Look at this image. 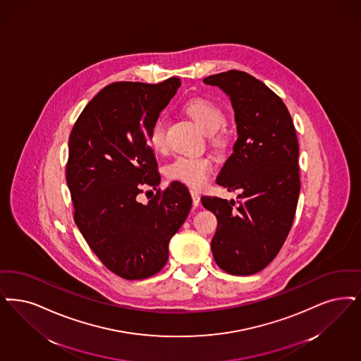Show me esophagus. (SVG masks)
I'll list each match as a JSON object with an SVG mask.
<instances>
[{"label":"esophagus","instance_id":"34e87169","mask_svg":"<svg viewBox=\"0 0 361 361\" xmlns=\"http://www.w3.org/2000/svg\"><path fill=\"white\" fill-rule=\"evenodd\" d=\"M190 196H192L193 207H199L200 205V195L196 190H190Z\"/></svg>","mask_w":361,"mask_h":361}]
</instances>
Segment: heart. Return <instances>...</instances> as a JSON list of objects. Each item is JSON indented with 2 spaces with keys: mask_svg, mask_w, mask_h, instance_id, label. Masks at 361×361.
<instances>
[{
  "mask_svg": "<svg viewBox=\"0 0 361 361\" xmlns=\"http://www.w3.org/2000/svg\"><path fill=\"white\" fill-rule=\"evenodd\" d=\"M185 110L188 116L197 123V126L207 135L216 134L226 123L224 113L212 102L196 99L188 103ZM165 133H166V119L159 116L153 122L149 131V145L152 146L153 150L162 152L165 149L166 146ZM211 172H212V161L202 156L177 157L171 164H168L165 169V173L171 180L178 181L184 185L192 188L204 187L208 181Z\"/></svg>",
  "mask_w": 361,
  "mask_h": 361,
  "instance_id": "1",
  "label": "heart"
}]
</instances>
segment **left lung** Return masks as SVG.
Wrapping results in <instances>:
<instances>
[{
    "label": "left lung",
    "instance_id": "obj_1",
    "mask_svg": "<svg viewBox=\"0 0 361 361\" xmlns=\"http://www.w3.org/2000/svg\"><path fill=\"white\" fill-rule=\"evenodd\" d=\"M202 82L230 98L238 131L217 185L242 190L238 206L202 197L217 219L212 255L230 274H255L276 257L294 220L301 189L297 134L285 103L254 76L233 70Z\"/></svg>",
    "mask_w": 361,
    "mask_h": 361
}]
</instances>
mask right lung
Segmentation results:
<instances>
[{
	"label": "right lung",
	"instance_id": "obj_1",
	"mask_svg": "<svg viewBox=\"0 0 361 361\" xmlns=\"http://www.w3.org/2000/svg\"><path fill=\"white\" fill-rule=\"evenodd\" d=\"M180 86L178 78L111 83L87 104L70 135L66 178L75 223L102 263L130 281L165 266L169 242L192 207L178 181L147 204L137 200L144 188L159 187L149 131Z\"/></svg>",
	"mask_w": 361,
	"mask_h": 361
}]
</instances>
